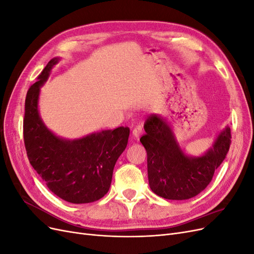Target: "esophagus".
I'll return each instance as SVG.
<instances>
[{"label":"esophagus","mask_w":254,"mask_h":254,"mask_svg":"<svg viewBox=\"0 0 254 254\" xmlns=\"http://www.w3.org/2000/svg\"><path fill=\"white\" fill-rule=\"evenodd\" d=\"M143 133V128L142 126H135L132 130V135L134 136V139H139V137Z\"/></svg>","instance_id":"esophagus-1"}]
</instances>
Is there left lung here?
<instances>
[{
  "label": "left lung",
  "mask_w": 254,
  "mask_h": 254,
  "mask_svg": "<svg viewBox=\"0 0 254 254\" xmlns=\"http://www.w3.org/2000/svg\"><path fill=\"white\" fill-rule=\"evenodd\" d=\"M144 129L146 133L140 141L147 152L149 187L158 196L171 200H186L201 193L231 144V130L226 127L204 155L190 157L180 148L171 126L160 115H149Z\"/></svg>",
  "instance_id": "obj_1"
}]
</instances>
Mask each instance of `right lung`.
Listing matches in <instances>:
<instances>
[{
  "instance_id": "right-lung-1",
  "label": "right lung",
  "mask_w": 254,
  "mask_h": 254,
  "mask_svg": "<svg viewBox=\"0 0 254 254\" xmlns=\"http://www.w3.org/2000/svg\"><path fill=\"white\" fill-rule=\"evenodd\" d=\"M59 58H53L27 91L23 135L29 163L48 188L71 203H89L108 193L115 163L125 150L130 130L119 127L77 140L54 134L38 111L40 87Z\"/></svg>"
}]
</instances>
